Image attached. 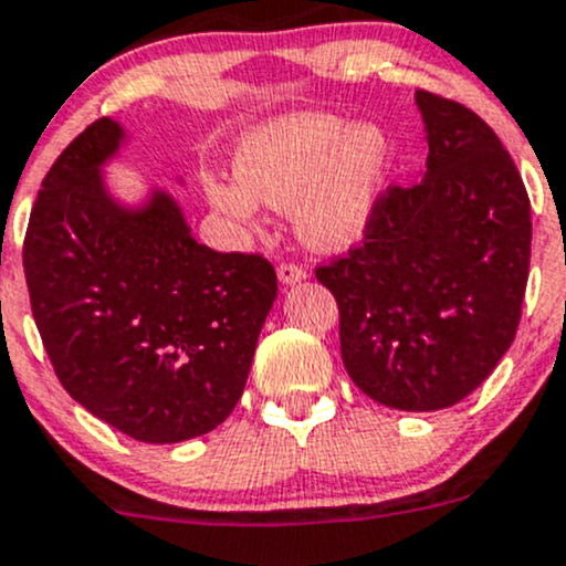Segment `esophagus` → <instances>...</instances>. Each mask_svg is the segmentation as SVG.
<instances>
[{
  "instance_id": "esophagus-1",
  "label": "esophagus",
  "mask_w": 566,
  "mask_h": 566,
  "mask_svg": "<svg viewBox=\"0 0 566 566\" xmlns=\"http://www.w3.org/2000/svg\"><path fill=\"white\" fill-rule=\"evenodd\" d=\"M277 277H281V283H285V285L300 283L307 277V270L302 264H294V261H283V264L277 266Z\"/></svg>"
}]
</instances>
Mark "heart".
<instances>
[{
  "label": "heart",
  "mask_w": 566,
  "mask_h": 566,
  "mask_svg": "<svg viewBox=\"0 0 566 566\" xmlns=\"http://www.w3.org/2000/svg\"><path fill=\"white\" fill-rule=\"evenodd\" d=\"M237 182H207L218 212L253 223L259 201L296 207V229L313 248L340 250L363 237L392 168V147L376 127L332 114H283L242 133Z\"/></svg>",
  "instance_id": "1"
}]
</instances>
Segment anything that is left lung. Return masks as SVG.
<instances>
[{
    "instance_id": "1",
    "label": "left lung",
    "mask_w": 566,
    "mask_h": 566,
    "mask_svg": "<svg viewBox=\"0 0 566 566\" xmlns=\"http://www.w3.org/2000/svg\"><path fill=\"white\" fill-rule=\"evenodd\" d=\"M424 177L387 188L363 242L316 266L340 313L352 381L389 409L436 411L474 392L521 324L532 203L485 119L417 90Z\"/></svg>"
}]
</instances>
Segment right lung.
<instances>
[{
	"instance_id": "1",
	"label": "right lung",
	"mask_w": 566,
	"mask_h": 566,
	"mask_svg": "<svg viewBox=\"0 0 566 566\" xmlns=\"http://www.w3.org/2000/svg\"><path fill=\"white\" fill-rule=\"evenodd\" d=\"M122 127L97 119L40 185L23 237L32 316L70 398L147 444L218 428L242 398L277 296L261 253L196 242L171 196L125 209L101 166Z\"/></svg>"
}]
</instances>
